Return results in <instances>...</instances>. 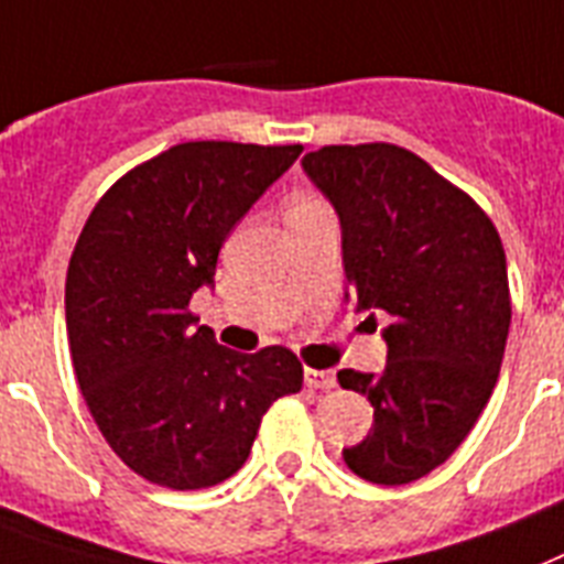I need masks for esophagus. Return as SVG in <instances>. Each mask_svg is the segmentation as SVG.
Masks as SVG:
<instances>
[{
    "label": "esophagus",
    "mask_w": 564,
    "mask_h": 564,
    "mask_svg": "<svg viewBox=\"0 0 564 564\" xmlns=\"http://www.w3.org/2000/svg\"><path fill=\"white\" fill-rule=\"evenodd\" d=\"M304 382H306V388H318V391H329V388H336V373H333V370L304 368Z\"/></svg>",
    "instance_id": "34e87169"
}]
</instances>
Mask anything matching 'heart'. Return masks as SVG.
I'll use <instances>...</instances> for the list:
<instances>
[{
	"mask_svg": "<svg viewBox=\"0 0 564 564\" xmlns=\"http://www.w3.org/2000/svg\"><path fill=\"white\" fill-rule=\"evenodd\" d=\"M318 208H327V205L313 194H295L290 199V210H286V219L290 217H301V214H310V210H318Z\"/></svg>",
	"mask_w": 564,
	"mask_h": 564,
	"instance_id": "1",
	"label": "heart"
}]
</instances>
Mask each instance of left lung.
<instances>
[{"label": "left lung", "instance_id": "1", "mask_svg": "<svg viewBox=\"0 0 564 564\" xmlns=\"http://www.w3.org/2000/svg\"><path fill=\"white\" fill-rule=\"evenodd\" d=\"M341 226L345 301L388 315V365L338 370L373 405L350 473L400 487L448 460L496 388L510 283L501 237L469 196L397 144H333L301 159Z\"/></svg>", "mask_w": 564, "mask_h": 564}]
</instances>
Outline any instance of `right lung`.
<instances>
[{"mask_svg": "<svg viewBox=\"0 0 564 564\" xmlns=\"http://www.w3.org/2000/svg\"><path fill=\"white\" fill-rule=\"evenodd\" d=\"M301 150L176 144L118 178L80 231L66 274L77 386L112 452L150 484L231 478L269 405L301 391L292 350H228L187 310L214 286L223 242Z\"/></svg>", "mask_w": 564, "mask_h": 564, "instance_id": "1", "label": "right lung"}]
</instances>
